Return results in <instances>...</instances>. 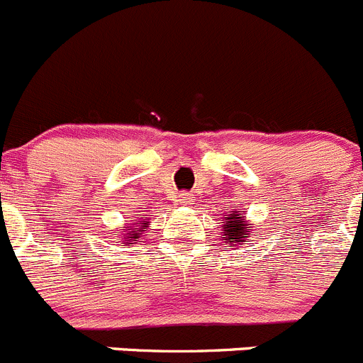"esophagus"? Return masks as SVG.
Returning a JSON list of instances; mask_svg holds the SVG:
<instances>
[{"label":"esophagus","instance_id":"34e87169","mask_svg":"<svg viewBox=\"0 0 363 363\" xmlns=\"http://www.w3.org/2000/svg\"><path fill=\"white\" fill-rule=\"evenodd\" d=\"M193 200H195V196L189 195V193H179V202H181L182 206H189V203H193Z\"/></svg>","mask_w":363,"mask_h":363}]
</instances>
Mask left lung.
Wrapping results in <instances>:
<instances>
[{
  "label": "left lung",
  "mask_w": 363,
  "mask_h": 363,
  "mask_svg": "<svg viewBox=\"0 0 363 363\" xmlns=\"http://www.w3.org/2000/svg\"><path fill=\"white\" fill-rule=\"evenodd\" d=\"M225 223V221H223ZM225 228V239H227L228 242H232L230 239H234L235 242H245L246 238H248V232H252V228L248 227V223H245L242 221V216L241 213H234L232 211V214H228V221L227 225H223Z\"/></svg>",
  "instance_id": "obj_1"
}]
</instances>
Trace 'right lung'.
<instances>
[{"label": "right lung", "instance_id": "right-lung-1", "mask_svg": "<svg viewBox=\"0 0 363 363\" xmlns=\"http://www.w3.org/2000/svg\"><path fill=\"white\" fill-rule=\"evenodd\" d=\"M145 225H140V228H143ZM124 232H133V234H125L128 238H125V241H136V239L140 238V234H142V230H138V228H122ZM128 245H133V242H128Z\"/></svg>", "mask_w": 363, "mask_h": 363}]
</instances>
